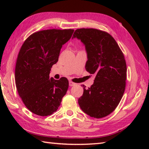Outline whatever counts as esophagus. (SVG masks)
Wrapping results in <instances>:
<instances>
[{"instance_id": "34e87169", "label": "esophagus", "mask_w": 149, "mask_h": 149, "mask_svg": "<svg viewBox=\"0 0 149 149\" xmlns=\"http://www.w3.org/2000/svg\"><path fill=\"white\" fill-rule=\"evenodd\" d=\"M75 84H75V83H73V82H72V81L69 82V86H75Z\"/></svg>"}]
</instances>
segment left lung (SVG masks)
I'll return each mask as SVG.
<instances>
[{"instance_id": "1", "label": "left lung", "mask_w": 149, "mask_h": 149, "mask_svg": "<svg viewBox=\"0 0 149 149\" xmlns=\"http://www.w3.org/2000/svg\"><path fill=\"white\" fill-rule=\"evenodd\" d=\"M85 45L88 61L85 68L95 74L94 83L78 99L88 115L100 118L111 113L121 100L125 88L127 66L124 56L115 40L105 31L93 28L78 29L72 38Z\"/></svg>"}]
</instances>
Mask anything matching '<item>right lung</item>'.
<instances>
[{
	"label": "right lung",
	"mask_w": 149,
	"mask_h": 149,
	"mask_svg": "<svg viewBox=\"0 0 149 149\" xmlns=\"http://www.w3.org/2000/svg\"><path fill=\"white\" fill-rule=\"evenodd\" d=\"M74 29H47L31 34L19 51L15 84L25 106L35 115L46 116L58 110L68 88V81L49 77L60 50Z\"/></svg>",
	"instance_id": "add662e5"
}]
</instances>
